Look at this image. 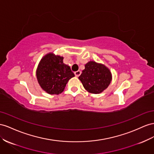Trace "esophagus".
<instances>
[{"label": "esophagus", "instance_id": "1", "mask_svg": "<svg viewBox=\"0 0 154 154\" xmlns=\"http://www.w3.org/2000/svg\"><path fill=\"white\" fill-rule=\"evenodd\" d=\"M74 74H75V76L76 77H78L81 74V71H80V70H78V71L74 72Z\"/></svg>", "mask_w": 154, "mask_h": 154}]
</instances>
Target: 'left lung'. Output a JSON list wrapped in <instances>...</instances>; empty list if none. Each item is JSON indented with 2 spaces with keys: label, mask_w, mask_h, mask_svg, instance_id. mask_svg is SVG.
<instances>
[{
  "label": "left lung",
  "mask_w": 154,
  "mask_h": 154,
  "mask_svg": "<svg viewBox=\"0 0 154 154\" xmlns=\"http://www.w3.org/2000/svg\"><path fill=\"white\" fill-rule=\"evenodd\" d=\"M84 88L93 94L102 93L109 85L111 74L106 66L95 61H89L85 64V69L79 76Z\"/></svg>",
  "instance_id": "obj_1"
}]
</instances>
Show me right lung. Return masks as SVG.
Listing matches in <instances>:
<instances>
[{
	"mask_svg": "<svg viewBox=\"0 0 154 154\" xmlns=\"http://www.w3.org/2000/svg\"><path fill=\"white\" fill-rule=\"evenodd\" d=\"M37 81L44 91L51 94H58L74 76L70 67L63 63V57L48 54L40 61L37 69Z\"/></svg>",
	"mask_w": 154,
	"mask_h": 154,
	"instance_id": "add662e5",
	"label": "right lung"
}]
</instances>
